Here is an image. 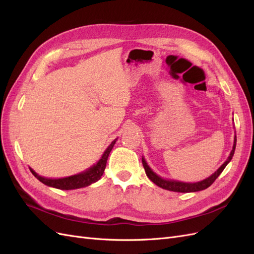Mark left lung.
<instances>
[{
  "label": "left lung",
  "instance_id": "obj_1",
  "mask_svg": "<svg viewBox=\"0 0 254 254\" xmlns=\"http://www.w3.org/2000/svg\"><path fill=\"white\" fill-rule=\"evenodd\" d=\"M235 147H236V135L234 136V144H233V149H232L231 153L228 157V159L226 162H224L220 167L217 169V171H215L211 177L206 178L203 181H200V182H195V183H184V182H179V181H173V180H166L163 179L159 176H157L155 172H153L149 165L147 164L146 159L142 157V165H143V168L144 171H146V175L147 177L153 182L154 184H156L157 186L164 188V190H167L170 191H177V192H194V191H200V190H206L207 187L211 186L214 182L215 180L219 177L220 173L223 171V169L226 168V166L230 163V161L232 159L234 155V151H235Z\"/></svg>",
  "mask_w": 254,
  "mask_h": 254
}]
</instances>
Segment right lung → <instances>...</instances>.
<instances>
[{"instance_id":"1","label":"right lung","mask_w":254,"mask_h":254,"mask_svg":"<svg viewBox=\"0 0 254 254\" xmlns=\"http://www.w3.org/2000/svg\"><path fill=\"white\" fill-rule=\"evenodd\" d=\"M115 139L108 148L105 150V152L103 153L102 157L99 159V162L93 165L92 167H90L89 169H87L86 171H83L78 175H74L71 177H67V178H63V179H48V178H43L40 177L39 175H37L32 168L31 172L35 176V178H37L41 183H43L45 185H48L50 187H54V188H59V190H76V188H82V187H86L92 183L97 182L102 177L103 172L105 170L106 167V162L108 155H110L112 149L114 148V144L116 143Z\"/></svg>"}]
</instances>
